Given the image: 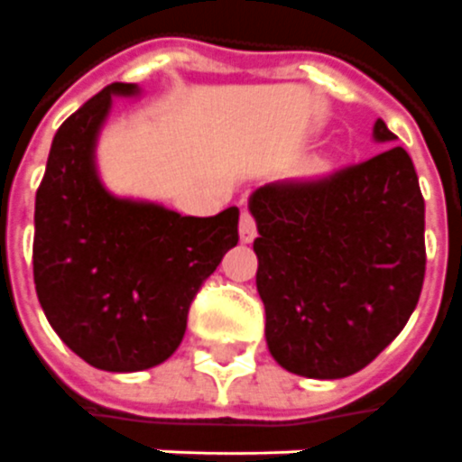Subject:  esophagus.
<instances>
[{"instance_id":"obj_1","label":"esophagus","mask_w":462,"mask_h":462,"mask_svg":"<svg viewBox=\"0 0 462 462\" xmlns=\"http://www.w3.org/2000/svg\"><path fill=\"white\" fill-rule=\"evenodd\" d=\"M238 236L244 244H251L254 238H256V221H254V216L244 211L241 214V224H238Z\"/></svg>"}]
</instances>
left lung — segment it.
<instances>
[{"mask_svg":"<svg viewBox=\"0 0 462 462\" xmlns=\"http://www.w3.org/2000/svg\"><path fill=\"white\" fill-rule=\"evenodd\" d=\"M381 119L378 156L309 184H268L256 218V289L266 343L286 371L353 375L403 330L425 276V201L403 146ZM392 146L388 147L387 143Z\"/></svg>","mask_w":462,"mask_h":462,"instance_id":"1","label":"left lung"}]
</instances>
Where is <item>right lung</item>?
<instances>
[{"label":"right lung","instance_id":"right-lung-1","mask_svg":"<svg viewBox=\"0 0 462 462\" xmlns=\"http://www.w3.org/2000/svg\"><path fill=\"white\" fill-rule=\"evenodd\" d=\"M114 97L136 99L142 87L109 84L54 134L34 204V286L79 358L134 373L179 348L196 291L238 244V208L201 218L111 194L97 143Z\"/></svg>","mask_w":462,"mask_h":462}]
</instances>
